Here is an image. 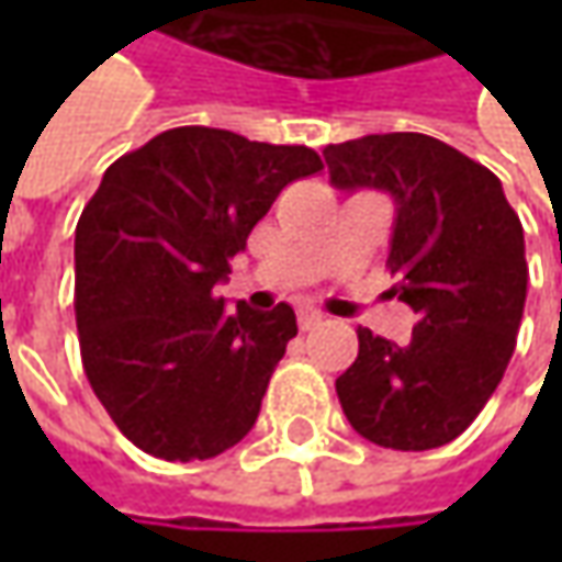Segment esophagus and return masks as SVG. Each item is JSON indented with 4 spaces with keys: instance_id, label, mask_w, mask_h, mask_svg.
<instances>
[{
    "instance_id": "34e87169",
    "label": "esophagus",
    "mask_w": 562,
    "mask_h": 562,
    "mask_svg": "<svg viewBox=\"0 0 562 562\" xmlns=\"http://www.w3.org/2000/svg\"><path fill=\"white\" fill-rule=\"evenodd\" d=\"M322 318H325V315L315 313V310H310V306L296 310V325H300L303 331H310V328H315V325H322Z\"/></svg>"
}]
</instances>
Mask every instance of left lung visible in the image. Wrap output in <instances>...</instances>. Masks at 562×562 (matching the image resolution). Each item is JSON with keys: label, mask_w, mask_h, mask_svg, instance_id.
<instances>
[{"label": "left lung", "mask_w": 562, "mask_h": 562, "mask_svg": "<svg viewBox=\"0 0 562 562\" xmlns=\"http://www.w3.org/2000/svg\"><path fill=\"white\" fill-rule=\"evenodd\" d=\"M331 184L397 203L387 269L419 313L409 344L359 328L337 378L344 416L391 450L460 438L497 391L526 306V240L494 171L428 134H369L325 146Z\"/></svg>", "instance_id": "obj_1"}]
</instances>
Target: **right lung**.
Masks as SVG:
<instances>
[{"instance_id": "right-lung-1", "label": "right lung", "mask_w": 562, "mask_h": 562, "mask_svg": "<svg viewBox=\"0 0 562 562\" xmlns=\"http://www.w3.org/2000/svg\"><path fill=\"white\" fill-rule=\"evenodd\" d=\"M322 168L310 146L200 124L105 168L75 231L77 337L93 394L143 453L212 460L256 425L296 315L227 313L215 284L278 193Z\"/></svg>"}]
</instances>
